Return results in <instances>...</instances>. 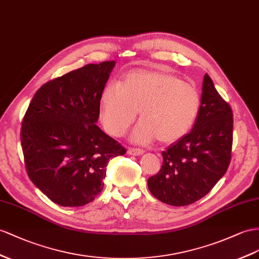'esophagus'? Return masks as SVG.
Wrapping results in <instances>:
<instances>
[{
  "label": "esophagus",
  "mask_w": 259,
  "mask_h": 259,
  "mask_svg": "<svg viewBox=\"0 0 259 259\" xmlns=\"http://www.w3.org/2000/svg\"><path fill=\"white\" fill-rule=\"evenodd\" d=\"M128 153L130 155H135V156L141 155V154H143V150H141V149H135V148H129L128 149Z\"/></svg>",
  "instance_id": "esophagus-1"
}]
</instances>
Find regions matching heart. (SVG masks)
Segmentation results:
<instances>
[{"mask_svg":"<svg viewBox=\"0 0 259 259\" xmlns=\"http://www.w3.org/2000/svg\"><path fill=\"white\" fill-rule=\"evenodd\" d=\"M200 105L194 85L156 66L130 71L118 86L106 85L101 94V119L108 134L120 137L139 111L141 121L132 132V140L150 143L157 139L170 144L194 127Z\"/></svg>","mask_w":259,"mask_h":259,"instance_id":"b5f03b06","label":"heart"}]
</instances>
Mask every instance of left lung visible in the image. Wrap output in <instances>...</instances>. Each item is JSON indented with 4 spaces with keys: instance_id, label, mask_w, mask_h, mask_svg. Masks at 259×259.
I'll use <instances>...</instances> for the list:
<instances>
[{
    "instance_id": "8db88e82",
    "label": "left lung",
    "mask_w": 259,
    "mask_h": 259,
    "mask_svg": "<svg viewBox=\"0 0 259 259\" xmlns=\"http://www.w3.org/2000/svg\"><path fill=\"white\" fill-rule=\"evenodd\" d=\"M201 105L189 134L162 152L160 171L148 180L158 200L175 207L196 202L227 173L233 142V114L208 74L202 82Z\"/></svg>"
}]
</instances>
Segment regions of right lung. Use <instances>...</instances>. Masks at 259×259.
Masks as SVG:
<instances>
[{
    "instance_id": "add662e5",
    "label": "right lung",
    "mask_w": 259,
    "mask_h": 259,
    "mask_svg": "<svg viewBox=\"0 0 259 259\" xmlns=\"http://www.w3.org/2000/svg\"><path fill=\"white\" fill-rule=\"evenodd\" d=\"M115 61L88 64L39 89L22 121L28 177L50 200L81 207L104 187L110 158L125 149L95 123Z\"/></svg>"
}]
</instances>
